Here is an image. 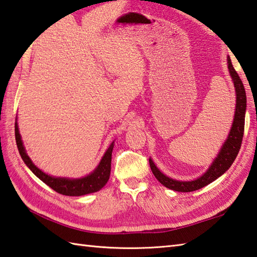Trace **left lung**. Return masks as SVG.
I'll list each match as a JSON object with an SVG mask.
<instances>
[{
	"mask_svg": "<svg viewBox=\"0 0 257 257\" xmlns=\"http://www.w3.org/2000/svg\"><path fill=\"white\" fill-rule=\"evenodd\" d=\"M227 68L233 80L234 88H235L236 103L233 123L226 140L222 145L220 152L215 157V159L213 160L211 166L207 168V170L201 177L195 180H191V181H179V180H174L172 178L167 177L166 174H163L157 168L155 162L150 158L149 163L152 173H154V176L157 178L158 181L165 185L166 188L178 191V192H192V191L199 190L205 187V185L210 184L217 178H220L222 174H224L225 171L228 170V168L232 166L234 160H235L239 148H241L244 134L245 111H246V94H245L242 80L238 77L236 70L234 69L230 57H227Z\"/></svg>",
	"mask_w": 257,
	"mask_h": 257,
	"instance_id": "obj_1",
	"label": "left lung"
}]
</instances>
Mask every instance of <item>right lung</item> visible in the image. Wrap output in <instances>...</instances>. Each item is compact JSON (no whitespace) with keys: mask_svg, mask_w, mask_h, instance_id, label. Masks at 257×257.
I'll return each mask as SVG.
<instances>
[{"mask_svg":"<svg viewBox=\"0 0 257 257\" xmlns=\"http://www.w3.org/2000/svg\"><path fill=\"white\" fill-rule=\"evenodd\" d=\"M15 139L20 155L25 165L30 168V170L34 173L38 179L42 180L43 182L47 184L48 187L52 188L54 191H56L57 193L69 196H80L94 193L105 187L106 183L108 182L109 177H110L111 154L114 141H112L110 146H109V148L106 150L105 155L102 156L99 165L97 166L94 171L89 173L88 176H85L83 178L70 179L50 176V174L43 172L41 169H38L34 163H33L31 158L27 156L26 150L24 148L23 141H22V137L20 135L18 121H15Z\"/></svg>","mask_w":257,"mask_h":257,"instance_id":"1","label":"right lung"}]
</instances>
